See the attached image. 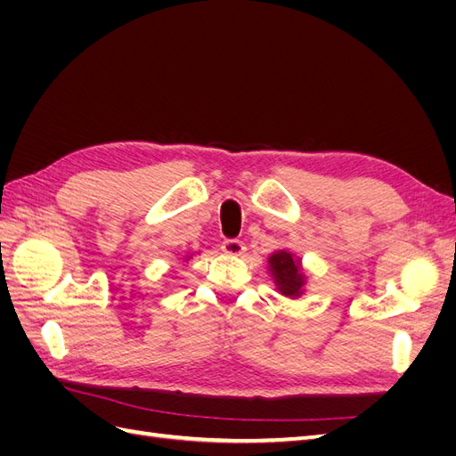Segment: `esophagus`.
I'll use <instances>...</instances> for the list:
<instances>
[{
    "label": "esophagus",
    "instance_id": "obj_1",
    "mask_svg": "<svg viewBox=\"0 0 456 456\" xmlns=\"http://www.w3.org/2000/svg\"><path fill=\"white\" fill-rule=\"evenodd\" d=\"M223 251L228 255H233V256H240L245 251V243L240 240H226L223 243Z\"/></svg>",
    "mask_w": 456,
    "mask_h": 456
}]
</instances>
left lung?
<instances>
[{
    "label": "left lung",
    "instance_id": "left-lung-1",
    "mask_svg": "<svg viewBox=\"0 0 456 456\" xmlns=\"http://www.w3.org/2000/svg\"><path fill=\"white\" fill-rule=\"evenodd\" d=\"M270 273L275 287L283 297L298 298L305 293L306 275L300 268V260L295 258L289 251H275L268 258Z\"/></svg>",
    "mask_w": 456,
    "mask_h": 456
}]
</instances>
